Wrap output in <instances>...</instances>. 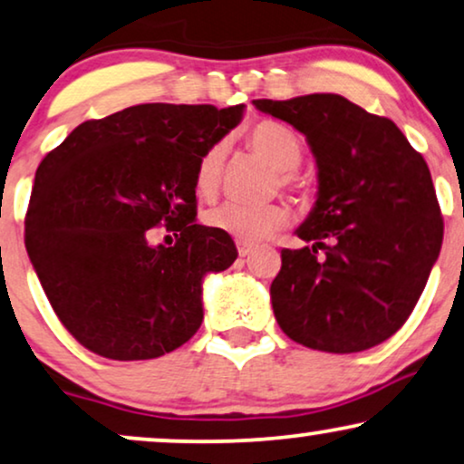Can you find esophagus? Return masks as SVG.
<instances>
[{
  "label": "esophagus",
  "mask_w": 464,
  "mask_h": 464,
  "mask_svg": "<svg viewBox=\"0 0 464 464\" xmlns=\"http://www.w3.org/2000/svg\"><path fill=\"white\" fill-rule=\"evenodd\" d=\"M251 251H254V245H251V243H238V256L240 257L249 256Z\"/></svg>",
  "instance_id": "1"
}]
</instances>
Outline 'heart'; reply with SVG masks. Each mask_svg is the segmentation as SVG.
I'll list each match as a JSON object with an SVG mask.
<instances>
[{"instance_id":"heart-1","label":"heart","mask_w":464,"mask_h":464,"mask_svg":"<svg viewBox=\"0 0 464 464\" xmlns=\"http://www.w3.org/2000/svg\"><path fill=\"white\" fill-rule=\"evenodd\" d=\"M246 140H249V147L257 155H262L279 172H294L300 166V161H303V142H300V138L290 128L281 123H257L249 130ZM224 158V142H215L198 161L196 189L202 196L215 194V189L219 188ZM284 180H287V177H284ZM287 221H290V210L281 202H221L204 213V224L210 230L227 234V237L237 238L240 243H254V240L268 237L270 232L287 226Z\"/></svg>"}]
</instances>
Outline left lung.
<instances>
[{
	"label": "left lung",
	"mask_w": 464,
	"mask_h": 464,
	"mask_svg": "<svg viewBox=\"0 0 464 464\" xmlns=\"http://www.w3.org/2000/svg\"><path fill=\"white\" fill-rule=\"evenodd\" d=\"M254 104L304 134L320 179L296 230L311 245L281 251L270 285L276 322L311 350H371L407 322L441 251L429 166L394 121L343 95Z\"/></svg>",
	"instance_id": "8db88e82"
}]
</instances>
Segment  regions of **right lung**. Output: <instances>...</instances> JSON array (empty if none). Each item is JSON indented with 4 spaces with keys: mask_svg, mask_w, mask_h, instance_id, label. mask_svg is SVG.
I'll return each instance as SVG.
<instances>
[{
    "mask_svg": "<svg viewBox=\"0 0 464 464\" xmlns=\"http://www.w3.org/2000/svg\"><path fill=\"white\" fill-rule=\"evenodd\" d=\"M243 104H138L72 130L35 170L25 246L65 330L111 360L177 350L202 324V279L232 266L227 234L196 221V168ZM175 234L151 246L153 227Z\"/></svg>",
    "mask_w": 464,
    "mask_h": 464,
    "instance_id": "right-lung-1",
    "label": "right lung"
}]
</instances>
